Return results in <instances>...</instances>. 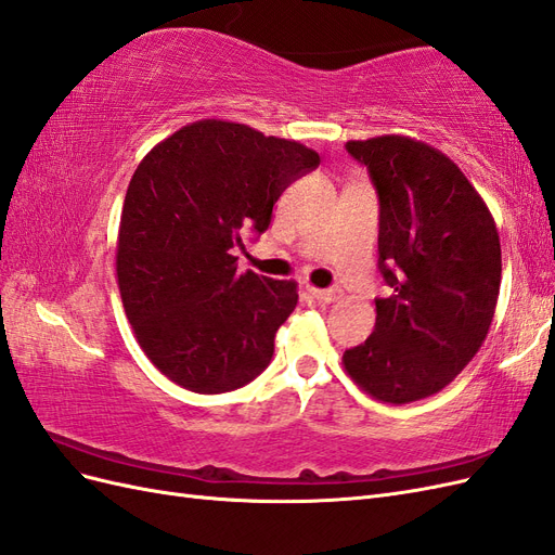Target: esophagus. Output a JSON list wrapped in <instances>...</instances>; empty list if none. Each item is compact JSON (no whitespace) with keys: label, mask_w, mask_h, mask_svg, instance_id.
Segmentation results:
<instances>
[{"label":"esophagus","mask_w":555,"mask_h":555,"mask_svg":"<svg viewBox=\"0 0 555 555\" xmlns=\"http://www.w3.org/2000/svg\"><path fill=\"white\" fill-rule=\"evenodd\" d=\"M308 294H310L314 300H319V304H333V300H338V298L343 296L340 289H314V287H310Z\"/></svg>","instance_id":"34e87169"}]
</instances>
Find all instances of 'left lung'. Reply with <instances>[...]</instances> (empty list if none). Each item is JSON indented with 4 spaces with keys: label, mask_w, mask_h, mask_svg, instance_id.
Listing matches in <instances>:
<instances>
[{
    "label": "left lung",
    "mask_w": 555,
    "mask_h": 555,
    "mask_svg": "<svg viewBox=\"0 0 555 555\" xmlns=\"http://www.w3.org/2000/svg\"><path fill=\"white\" fill-rule=\"evenodd\" d=\"M379 196V273L371 338L343 354L365 393L405 405L442 391L491 328L502 257L495 220L463 171L422 141H347Z\"/></svg>",
    "instance_id": "obj_1"
}]
</instances>
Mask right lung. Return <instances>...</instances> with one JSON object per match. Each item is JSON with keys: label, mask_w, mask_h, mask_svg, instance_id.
I'll return each mask as SVG.
<instances>
[{"label": "right lung", "mask_w": 555, "mask_h": 555, "mask_svg": "<svg viewBox=\"0 0 555 555\" xmlns=\"http://www.w3.org/2000/svg\"><path fill=\"white\" fill-rule=\"evenodd\" d=\"M319 166L298 141L198 120L133 171L117 233V287L145 357L194 393L261 375L298 304L296 282L238 273L233 247L263 233L289 184Z\"/></svg>", "instance_id": "obj_1"}]
</instances>
